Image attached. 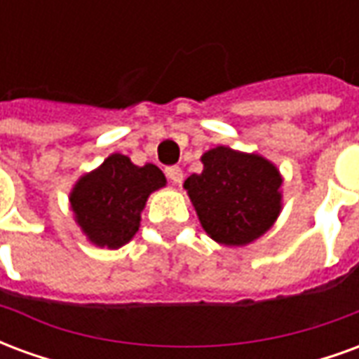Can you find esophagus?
<instances>
[{
	"label": "esophagus",
	"instance_id": "obj_1",
	"mask_svg": "<svg viewBox=\"0 0 359 359\" xmlns=\"http://www.w3.org/2000/svg\"><path fill=\"white\" fill-rule=\"evenodd\" d=\"M165 175H167V179L171 180L172 184H179V182H182V177H184L182 169H180V167H177V165L167 167V169H165Z\"/></svg>",
	"mask_w": 359,
	"mask_h": 359
}]
</instances>
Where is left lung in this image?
<instances>
[{
	"mask_svg": "<svg viewBox=\"0 0 359 359\" xmlns=\"http://www.w3.org/2000/svg\"><path fill=\"white\" fill-rule=\"evenodd\" d=\"M203 171L184 182L200 223L213 241L244 246L259 238L280 211V175L256 154L225 146L202 156Z\"/></svg>",
	"mask_w": 359,
	"mask_h": 359,
	"instance_id": "8db88e82",
	"label": "left lung"
}]
</instances>
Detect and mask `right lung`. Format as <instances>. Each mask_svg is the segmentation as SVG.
<instances>
[{"label":"right lung","instance_id":"right-lung-1","mask_svg":"<svg viewBox=\"0 0 359 359\" xmlns=\"http://www.w3.org/2000/svg\"><path fill=\"white\" fill-rule=\"evenodd\" d=\"M161 187L165 175L159 167H136L126 156L113 154L76 182L71 208L90 241L118 248L136 234L148 196Z\"/></svg>","mask_w":359,"mask_h":359}]
</instances>
